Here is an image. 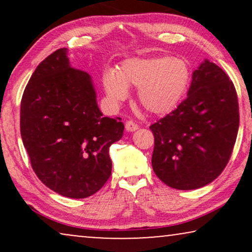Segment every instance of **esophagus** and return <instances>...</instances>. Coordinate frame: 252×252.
<instances>
[{
    "label": "esophagus",
    "mask_w": 252,
    "mask_h": 252,
    "mask_svg": "<svg viewBox=\"0 0 252 252\" xmlns=\"http://www.w3.org/2000/svg\"><path fill=\"white\" fill-rule=\"evenodd\" d=\"M125 127H126V129L128 130V132H134V130H136L137 128H139L137 124L134 123L133 120H127L126 124H125Z\"/></svg>",
    "instance_id": "obj_1"
}]
</instances>
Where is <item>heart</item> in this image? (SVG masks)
<instances>
[{
	"mask_svg": "<svg viewBox=\"0 0 252 252\" xmlns=\"http://www.w3.org/2000/svg\"><path fill=\"white\" fill-rule=\"evenodd\" d=\"M190 81V68L181 58H129L118 71H106L103 85L109 98L118 104L137 87V98L153 113H166L181 101Z\"/></svg>",
	"mask_w": 252,
	"mask_h": 252,
	"instance_id": "heart-1",
	"label": "heart"
}]
</instances>
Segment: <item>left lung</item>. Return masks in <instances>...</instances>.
Segmentation results:
<instances>
[{
    "mask_svg": "<svg viewBox=\"0 0 252 252\" xmlns=\"http://www.w3.org/2000/svg\"><path fill=\"white\" fill-rule=\"evenodd\" d=\"M239 124L234 84L205 60L192 73L187 97L149 127L155 137L154 172L168 187H204L228 164Z\"/></svg>",
    "mask_w": 252,
    "mask_h": 252,
    "instance_id": "1",
    "label": "left lung"
}]
</instances>
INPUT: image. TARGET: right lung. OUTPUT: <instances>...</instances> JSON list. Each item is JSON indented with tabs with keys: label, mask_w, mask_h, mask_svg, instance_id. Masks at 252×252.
I'll return each instance as SVG.
<instances>
[{
	"label": "right lung",
	"mask_w": 252,
	"mask_h": 252,
	"mask_svg": "<svg viewBox=\"0 0 252 252\" xmlns=\"http://www.w3.org/2000/svg\"><path fill=\"white\" fill-rule=\"evenodd\" d=\"M124 124L103 117L91 75L72 67L66 48L37 65L20 103V134L41 182L57 194L85 198L111 175L109 148Z\"/></svg>",
	"instance_id": "add662e5"
}]
</instances>
